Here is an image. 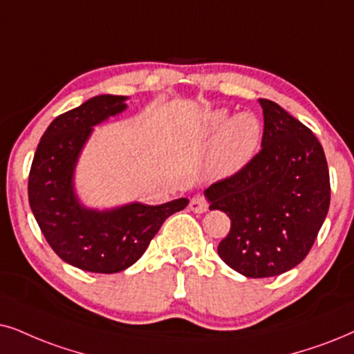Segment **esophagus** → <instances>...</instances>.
Masks as SVG:
<instances>
[{
    "label": "esophagus",
    "instance_id": "obj_1",
    "mask_svg": "<svg viewBox=\"0 0 354 354\" xmlns=\"http://www.w3.org/2000/svg\"><path fill=\"white\" fill-rule=\"evenodd\" d=\"M189 209L192 210V212H196V214H204L205 210L209 209V204H207V201L204 199V196L198 194V196H194V198L191 199Z\"/></svg>",
    "mask_w": 354,
    "mask_h": 354
}]
</instances>
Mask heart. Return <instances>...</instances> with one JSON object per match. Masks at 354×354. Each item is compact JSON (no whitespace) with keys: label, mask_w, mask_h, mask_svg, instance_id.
<instances>
[{"label":"heart","mask_w":354,"mask_h":354,"mask_svg":"<svg viewBox=\"0 0 354 354\" xmlns=\"http://www.w3.org/2000/svg\"><path fill=\"white\" fill-rule=\"evenodd\" d=\"M203 131L217 133L209 156V167L221 176L240 171L257 153L263 127L253 113H240L230 118L227 109L210 111L205 115Z\"/></svg>","instance_id":"1"}]
</instances>
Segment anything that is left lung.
<instances>
[{
    "instance_id": "left-lung-1",
    "label": "left lung",
    "mask_w": 354,
    "mask_h": 354,
    "mask_svg": "<svg viewBox=\"0 0 354 354\" xmlns=\"http://www.w3.org/2000/svg\"><path fill=\"white\" fill-rule=\"evenodd\" d=\"M259 104L261 150L204 191L209 209L222 210L232 222L218 257L247 277H271L297 266L330 205L328 165L319 138L276 102Z\"/></svg>"
}]
</instances>
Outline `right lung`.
<instances>
[{
    "label": "right lung",
    "mask_w": 354,
    "mask_h": 354,
    "mask_svg": "<svg viewBox=\"0 0 354 354\" xmlns=\"http://www.w3.org/2000/svg\"><path fill=\"white\" fill-rule=\"evenodd\" d=\"M127 96H95L52 120L40 138L29 173V204L53 252L83 271L113 274L132 266L162 223L187 205L131 203L97 210L80 203L73 174L93 127L127 107Z\"/></svg>",
    "instance_id": "obj_1"
}]
</instances>
